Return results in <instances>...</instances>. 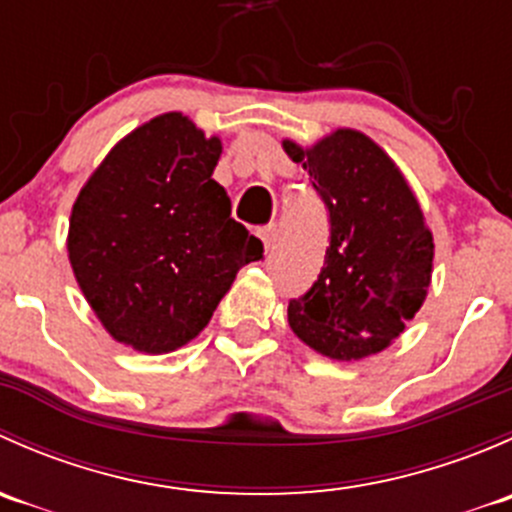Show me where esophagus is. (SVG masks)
Segmentation results:
<instances>
[{
	"label": "esophagus",
	"mask_w": 512,
	"mask_h": 512,
	"mask_svg": "<svg viewBox=\"0 0 512 512\" xmlns=\"http://www.w3.org/2000/svg\"><path fill=\"white\" fill-rule=\"evenodd\" d=\"M257 237L262 240L265 250H272V247H275V242H277V225L260 227V230H257Z\"/></svg>",
	"instance_id": "esophagus-1"
}]
</instances>
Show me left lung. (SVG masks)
<instances>
[{
	"label": "left lung",
	"instance_id": "left-lung-1",
	"mask_svg": "<svg viewBox=\"0 0 512 512\" xmlns=\"http://www.w3.org/2000/svg\"><path fill=\"white\" fill-rule=\"evenodd\" d=\"M302 163L329 215V247L314 285L289 299V327L339 361L389 347L414 319L431 282L433 237L414 193L391 158L364 133H332L302 151Z\"/></svg>",
	"mask_w": 512,
	"mask_h": 512
}]
</instances>
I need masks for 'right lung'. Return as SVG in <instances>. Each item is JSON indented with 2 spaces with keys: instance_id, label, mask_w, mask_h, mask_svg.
Here are the masks:
<instances>
[{
  "instance_id": "add662e5",
  "label": "right lung",
  "mask_w": 512,
  "mask_h": 512,
  "mask_svg": "<svg viewBox=\"0 0 512 512\" xmlns=\"http://www.w3.org/2000/svg\"><path fill=\"white\" fill-rule=\"evenodd\" d=\"M218 138L165 113L123 138L71 210L69 260L113 339L163 354L198 337L262 242L213 180Z\"/></svg>"
}]
</instances>
